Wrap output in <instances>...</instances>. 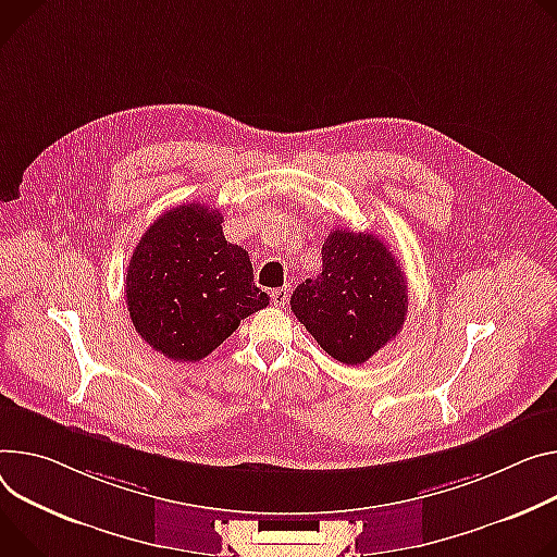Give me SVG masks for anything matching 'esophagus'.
Wrapping results in <instances>:
<instances>
[{"label":"esophagus","instance_id":"34e87169","mask_svg":"<svg viewBox=\"0 0 557 557\" xmlns=\"http://www.w3.org/2000/svg\"><path fill=\"white\" fill-rule=\"evenodd\" d=\"M288 297H290V288L288 286H282V288H275L271 293V301L275 307H286L288 305Z\"/></svg>","mask_w":557,"mask_h":557}]
</instances>
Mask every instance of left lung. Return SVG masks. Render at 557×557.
<instances>
[{
	"label": "left lung",
	"instance_id": "8db88e82",
	"mask_svg": "<svg viewBox=\"0 0 557 557\" xmlns=\"http://www.w3.org/2000/svg\"><path fill=\"white\" fill-rule=\"evenodd\" d=\"M290 311L333 360L358 367L399 333L407 275L373 233L335 228L322 246V273L293 290Z\"/></svg>",
	"mask_w": 557,
	"mask_h": 557
}]
</instances>
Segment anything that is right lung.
<instances>
[{
	"instance_id": "right-lung-1",
	"label": "right lung",
	"mask_w": 557,
	"mask_h": 557,
	"mask_svg": "<svg viewBox=\"0 0 557 557\" xmlns=\"http://www.w3.org/2000/svg\"><path fill=\"white\" fill-rule=\"evenodd\" d=\"M222 220L218 209L180 205L148 226L128 262L133 326L175 362L207 358L244 318L269 307L248 252L226 242Z\"/></svg>"
}]
</instances>
